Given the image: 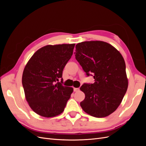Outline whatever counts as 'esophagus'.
I'll list each match as a JSON object with an SVG mask.
<instances>
[{
    "label": "esophagus",
    "mask_w": 146,
    "mask_h": 146,
    "mask_svg": "<svg viewBox=\"0 0 146 146\" xmlns=\"http://www.w3.org/2000/svg\"><path fill=\"white\" fill-rule=\"evenodd\" d=\"M79 91V88H74V92H77Z\"/></svg>",
    "instance_id": "1"
}]
</instances>
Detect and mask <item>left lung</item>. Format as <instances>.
<instances>
[{"label":"left lung","mask_w":146,"mask_h":146,"mask_svg":"<svg viewBox=\"0 0 146 146\" xmlns=\"http://www.w3.org/2000/svg\"><path fill=\"white\" fill-rule=\"evenodd\" d=\"M76 48V59L95 81L80 87L85 94L81 107L92 116H108L117 108L127 90L125 61L116 48L104 41L82 42Z\"/></svg>","instance_id":"obj_1"}]
</instances>
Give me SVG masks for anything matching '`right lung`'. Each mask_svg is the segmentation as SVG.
I'll list each match as a JSON object with an SVG mask.
<instances>
[{
	"instance_id": "obj_1",
	"label": "right lung",
	"mask_w": 146,
	"mask_h": 146,
	"mask_svg": "<svg viewBox=\"0 0 146 146\" xmlns=\"http://www.w3.org/2000/svg\"><path fill=\"white\" fill-rule=\"evenodd\" d=\"M74 46L63 44L42 47L26 64L22 78L25 99L39 115L52 117L64 111L73 88L63 85V70Z\"/></svg>"
}]
</instances>
